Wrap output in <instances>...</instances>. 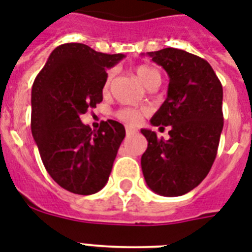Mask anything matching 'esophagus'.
Instances as JSON below:
<instances>
[{"label": "esophagus", "instance_id": "34e87169", "mask_svg": "<svg viewBox=\"0 0 252 252\" xmlns=\"http://www.w3.org/2000/svg\"><path fill=\"white\" fill-rule=\"evenodd\" d=\"M126 134H128V136H129V134H133V133H136V132H137V129H136V128H132V126H126Z\"/></svg>", "mask_w": 252, "mask_h": 252}]
</instances>
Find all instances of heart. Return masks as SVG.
Listing matches in <instances>:
<instances>
[{"instance_id":"heart-1","label":"heart","mask_w":252,"mask_h":252,"mask_svg":"<svg viewBox=\"0 0 252 252\" xmlns=\"http://www.w3.org/2000/svg\"><path fill=\"white\" fill-rule=\"evenodd\" d=\"M136 76L140 80L142 85L145 87H150L153 85H159L161 84V74L158 72L157 69L148 66V65H140L137 68L134 69ZM111 81H112V72H108L106 74L104 82H103V93H108L111 86ZM145 114V110L141 108H133V107H124L116 112L118 119H120L122 122L128 123V124H138L140 120L142 119Z\"/></svg>"}]
</instances>
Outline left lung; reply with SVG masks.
<instances>
[{
    "label": "left lung",
    "mask_w": 252,
    "mask_h": 252,
    "mask_svg": "<svg viewBox=\"0 0 252 252\" xmlns=\"http://www.w3.org/2000/svg\"><path fill=\"white\" fill-rule=\"evenodd\" d=\"M170 78L167 98L150 119L152 126H170L168 140L141 129L148 149L141 168L148 187L174 197L197 187L217 156L223 128L222 85L208 61L176 48L146 53Z\"/></svg>",
    "instance_id": "left-lung-1"
}]
</instances>
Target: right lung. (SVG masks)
Wrapping results in <instances>:
<instances>
[{
  "label": "right lung",
  "mask_w": 252,
  "mask_h": 252,
  "mask_svg": "<svg viewBox=\"0 0 252 252\" xmlns=\"http://www.w3.org/2000/svg\"><path fill=\"white\" fill-rule=\"evenodd\" d=\"M124 57L66 43L53 49L33 81L32 137L45 170L66 191L93 195L108 180L126 137L124 126L107 120L91 130L80 116L102 102L106 70Z\"/></svg>",
  "instance_id": "add662e5"
}]
</instances>
